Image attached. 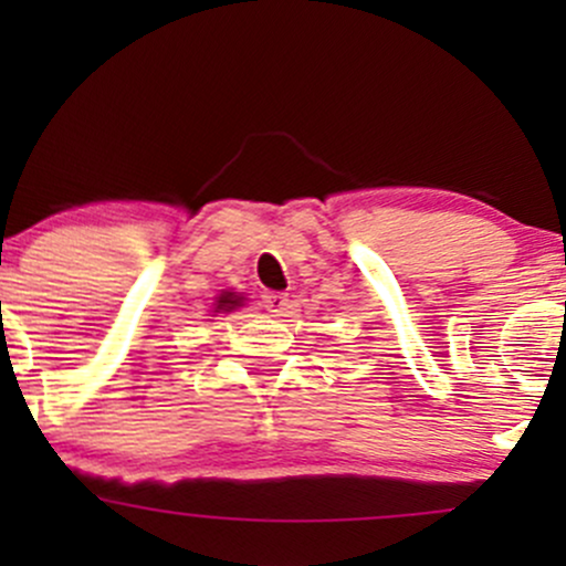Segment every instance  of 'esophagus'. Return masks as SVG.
<instances>
[{
	"label": "esophagus",
	"instance_id": "esophagus-1",
	"mask_svg": "<svg viewBox=\"0 0 566 566\" xmlns=\"http://www.w3.org/2000/svg\"><path fill=\"white\" fill-rule=\"evenodd\" d=\"M263 308L274 316H290L292 314V301L287 292H265L263 295Z\"/></svg>",
	"mask_w": 566,
	"mask_h": 566
}]
</instances>
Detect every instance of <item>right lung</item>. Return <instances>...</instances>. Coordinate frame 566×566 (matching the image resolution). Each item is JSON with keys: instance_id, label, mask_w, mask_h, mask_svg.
Masks as SVG:
<instances>
[{"instance_id": "right-lung-1", "label": "right lung", "mask_w": 566, "mask_h": 566, "mask_svg": "<svg viewBox=\"0 0 566 566\" xmlns=\"http://www.w3.org/2000/svg\"><path fill=\"white\" fill-rule=\"evenodd\" d=\"M239 305H244L242 295H237V292H223L216 303V314H220V311H233L239 308Z\"/></svg>"}]
</instances>
